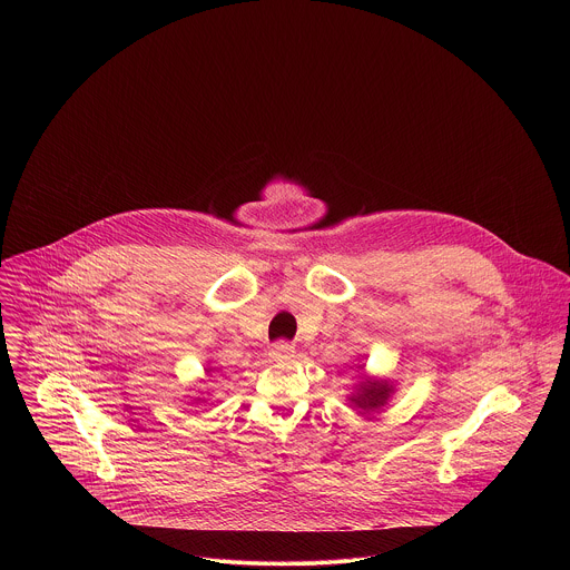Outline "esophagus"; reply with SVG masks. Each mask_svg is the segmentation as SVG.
I'll return each instance as SVG.
<instances>
[{
  "mask_svg": "<svg viewBox=\"0 0 570 570\" xmlns=\"http://www.w3.org/2000/svg\"><path fill=\"white\" fill-rule=\"evenodd\" d=\"M294 346L289 344V342H276L274 346H272V351H269V357L274 360V362H285V360H292L294 357Z\"/></svg>",
  "mask_w": 570,
  "mask_h": 570,
  "instance_id": "obj_1",
  "label": "esophagus"
}]
</instances>
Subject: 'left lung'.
I'll use <instances>...</instances> for the list:
<instances>
[{"label":"left lung","mask_w":570,"mask_h":570,"mask_svg":"<svg viewBox=\"0 0 570 570\" xmlns=\"http://www.w3.org/2000/svg\"><path fill=\"white\" fill-rule=\"evenodd\" d=\"M357 384H353V393L346 397V402L357 414L366 416L389 404V400L395 395V384L386 377L364 373V364H357Z\"/></svg>","instance_id":"8db88e82"}]
</instances>
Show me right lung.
<instances>
[{
  "instance_id": "1",
  "label": "right lung",
  "mask_w": 570,
  "mask_h": 570,
  "mask_svg": "<svg viewBox=\"0 0 570 570\" xmlns=\"http://www.w3.org/2000/svg\"><path fill=\"white\" fill-rule=\"evenodd\" d=\"M204 371H206V375H210V373H213V366H206ZM202 382H204V380H202ZM202 402H206V397H204L202 391H197V395H190V404H202Z\"/></svg>"
}]
</instances>
